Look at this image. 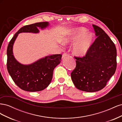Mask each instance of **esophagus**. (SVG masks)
<instances>
[{
  "label": "esophagus",
  "instance_id": "obj_1",
  "mask_svg": "<svg viewBox=\"0 0 122 122\" xmlns=\"http://www.w3.org/2000/svg\"><path fill=\"white\" fill-rule=\"evenodd\" d=\"M68 56V54L67 53H64L62 55V58H64L66 57H67Z\"/></svg>",
  "mask_w": 122,
  "mask_h": 122
}]
</instances>
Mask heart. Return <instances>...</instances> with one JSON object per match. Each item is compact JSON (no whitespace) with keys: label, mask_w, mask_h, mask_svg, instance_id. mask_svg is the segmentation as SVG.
Wrapping results in <instances>:
<instances>
[{"label":"heart","mask_w":122,"mask_h":122,"mask_svg":"<svg viewBox=\"0 0 122 122\" xmlns=\"http://www.w3.org/2000/svg\"><path fill=\"white\" fill-rule=\"evenodd\" d=\"M80 39L73 48V53L78 56H83L89 50L93 42L94 35L92 33H88L86 28L83 27L76 29L74 35L71 37L64 39L65 43L75 42Z\"/></svg>","instance_id":"b5f03b06"}]
</instances>
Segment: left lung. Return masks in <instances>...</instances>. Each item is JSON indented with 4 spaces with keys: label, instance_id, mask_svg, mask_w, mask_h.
<instances>
[{
    "label": "left lung",
    "instance_id": "1",
    "mask_svg": "<svg viewBox=\"0 0 122 122\" xmlns=\"http://www.w3.org/2000/svg\"><path fill=\"white\" fill-rule=\"evenodd\" d=\"M93 26L97 37L84 56H75L76 66L71 74L76 87L87 92L104 88L117 68L115 45L101 28Z\"/></svg>",
    "mask_w": 122,
    "mask_h": 122
}]
</instances>
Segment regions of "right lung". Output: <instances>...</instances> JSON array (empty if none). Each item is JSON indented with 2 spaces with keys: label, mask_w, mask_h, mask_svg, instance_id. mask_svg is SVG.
Wrapping results in <instances>:
<instances>
[{
  "label": "right lung",
  "mask_w": 122,
  "mask_h": 122,
  "mask_svg": "<svg viewBox=\"0 0 122 122\" xmlns=\"http://www.w3.org/2000/svg\"><path fill=\"white\" fill-rule=\"evenodd\" d=\"M48 25L47 22H42L24 26L9 42L7 48V69L14 82L24 91L38 92L48 86L52 78L54 69L61 62L62 55H49L30 65H24L15 58L13 53V44L19 33H38L39 32L38 27L43 29Z\"/></svg>",
  "instance_id": "1"
}]
</instances>
